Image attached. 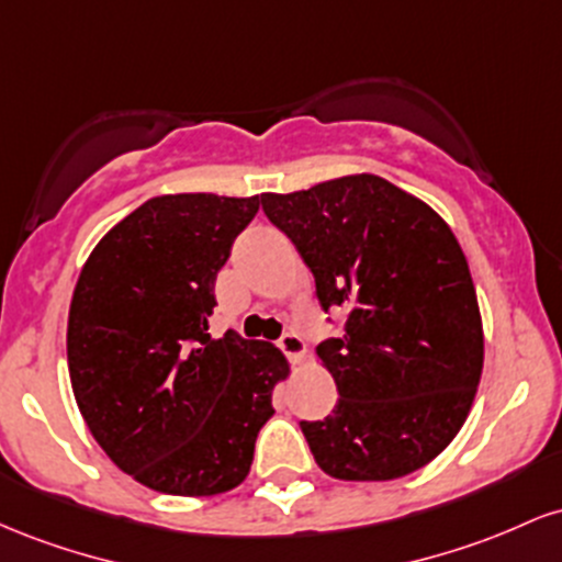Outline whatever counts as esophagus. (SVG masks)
I'll use <instances>...</instances> for the list:
<instances>
[{
    "instance_id": "obj_1",
    "label": "esophagus",
    "mask_w": 562,
    "mask_h": 562,
    "mask_svg": "<svg viewBox=\"0 0 562 562\" xmlns=\"http://www.w3.org/2000/svg\"><path fill=\"white\" fill-rule=\"evenodd\" d=\"M277 346L282 348V353H285L293 364H301L303 359H306V344H303L299 333H285L280 340H277Z\"/></svg>"
}]
</instances>
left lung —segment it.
I'll return each instance as SVG.
<instances>
[{
    "label": "left lung",
    "mask_w": 562,
    "mask_h": 562,
    "mask_svg": "<svg viewBox=\"0 0 562 562\" xmlns=\"http://www.w3.org/2000/svg\"><path fill=\"white\" fill-rule=\"evenodd\" d=\"M263 214L312 269L346 333L317 346L338 385L333 415L301 423L338 481H393L436 460L465 425L483 370V322L449 224L375 173L263 192Z\"/></svg>",
    "instance_id": "left-lung-1"
}]
</instances>
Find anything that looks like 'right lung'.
I'll return each mask as SVG.
<instances>
[{
	"instance_id": "1",
	"label": "right lung",
	"mask_w": 562,
	"mask_h": 562,
	"mask_svg": "<svg viewBox=\"0 0 562 562\" xmlns=\"http://www.w3.org/2000/svg\"><path fill=\"white\" fill-rule=\"evenodd\" d=\"M261 195L177 192L142 203L94 245L68 312V372L115 468L173 496H214L250 473L285 353L211 338L214 282Z\"/></svg>"
}]
</instances>
